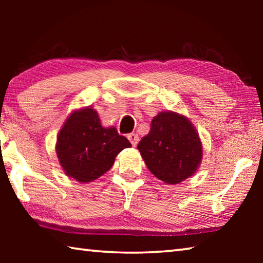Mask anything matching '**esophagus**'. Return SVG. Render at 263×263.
I'll return each instance as SVG.
<instances>
[{
  "label": "esophagus",
  "mask_w": 263,
  "mask_h": 263,
  "mask_svg": "<svg viewBox=\"0 0 263 263\" xmlns=\"http://www.w3.org/2000/svg\"><path fill=\"white\" fill-rule=\"evenodd\" d=\"M127 139L133 146H136L138 144V141H139V137H138L136 133H130V135H127Z\"/></svg>",
  "instance_id": "1"
}]
</instances>
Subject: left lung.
<instances>
[{"label": "left lung", "instance_id": "8db88e82", "mask_svg": "<svg viewBox=\"0 0 263 263\" xmlns=\"http://www.w3.org/2000/svg\"><path fill=\"white\" fill-rule=\"evenodd\" d=\"M137 148L149 172L168 184H177L194 175L203 157L196 128L188 118L174 111L155 116L149 133Z\"/></svg>", "mask_w": 263, "mask_h": 263}]
</instances>
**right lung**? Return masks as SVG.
Segmentation results:
<instances>
[{
    "instance_id": "right-lung-1",
    "label": "right lung",
    "mask_w": 263,
    "mask_h": 263,
    "mask_svg": "<svg viewBox=\"0 0 263 263\" xmlns=\"http://www.w3.org/2000/svg\"><path fill=\"white\" fill-rule=\"evenodd\" d=\"M130 141L116 127L101 125L99 114L90 106L74 111L57 138L55 152L65 174L81 183L99 179L112 167L115 158Z\"/></svg>"
}]
</instances>
